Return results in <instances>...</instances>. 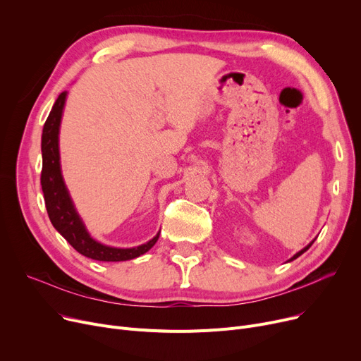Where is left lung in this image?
I'll return each instance as SVG.
<instances>
[{
  "label": "left lung",
  "mask_w": 361,
  "mask_h": 361,
  "mask_svg": "<svg viewBox=\"0 0 361 361\" xmlns=\"http://www.w3.org/2000/svg\"><path fill=\"white\" fill-rule=\"evenodd\" d=\"M313 243H314V240H313V241H312V243H310V244H307V245H306V247H305V249H302V250H300V252H298V253H295V255H294V256H293V257H291V259H290V262H291V260H294V259H297V257H298V256H301V255H302V253H305V252H306V250H309V249H310V245H312V244H313Z\"/></svg>",
  "instance_id": "left-lung-1"
}]
</instances>
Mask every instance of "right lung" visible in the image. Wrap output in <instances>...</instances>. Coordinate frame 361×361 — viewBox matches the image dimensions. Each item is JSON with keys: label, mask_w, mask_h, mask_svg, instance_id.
<instances>
[{"label": "right lung", "mask_w": 361, "mask_h": 361, "mask_svg": "<svg viewBox=\"0 0 361 361\" xmlns=\"http://www.w3.org/2000/svg\"><path fill=\"white\" fill-rule=\"evenodd\" d=\"M67 92L56 98L42 130V173L41 184L47 212L54 228L59 231L80 255L101 262H121L139 257L154 247L159 233L146 244L133 249H117L93 240L86 231L79 214L75 212L67 187L64 184L60 166L59 133Z\"/></svg>", "instance_id": "right-lung-1"}]
</instances>
